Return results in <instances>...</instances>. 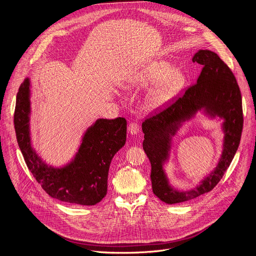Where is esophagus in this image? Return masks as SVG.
Listing matches in <instances>:
<instances>
[{"label":"esophagus","instance_id":"1","mask_svg":"<svg viewBox=\"0 0 256 256\" xmlns=\"http://www.w3.org/2000/svg\"><path fill=\"white\" fill-rule=\"evenodd\" d=\"M128 132H130V134H132V136L138 134L140 132V128H138V126L136 124H134V122L130 124V126H128Z\"/></svg>","mask_w":256,"mask_h":256}]
</instances>
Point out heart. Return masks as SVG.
<instances>
[{
    "label": "heart",
    "instance_id": "1",
    "mask_svg": "<svg viewBox=\"0 0 256 256\" xmlns=\"http://www.w3.org/2000/svg\"><path fill=\"white\" fill-rule=\"evenodd\" d=\"M186 76L165 60H154L142 66L124 85V89L144 88L156 83L146 97V106L151 110L161 109L170 103L184 87Z\"/></svg>",
    "mask_w": 256,
    "mask_h": 256
}]
</instances>
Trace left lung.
Returning a JSON list of instances; mask_svg holds the SVG:
<instances>
[{"label":"left lung","instance_id":"8db88e82","mask_svg":"<svg viewBox=\"0 0 256 256\" xmlns=\"http://www.w3.org/2000/svg\"><path fill=\"white\" fill-rule=\"evenodd\" d=\"M192 62L202 66L196 83L163 112L147 118L142 124L144 134L142 149L152 167L153 192L169 204L196 198L218 184L236 154L243 128L241 92L230 68L216 52L208 50H200ZM198 111L208 117L224 120L222 155L214 170L194 189L178 191L168 184L164 165L170 156L172 138L182 124Z\"/></svg>","mask_w":256,"mask_h":256}]
</instances>
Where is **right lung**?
Returning <instances> with one entry per match:
<instances>
[{
    "label": "right lung",
    "instance_id": "add662e5",
    "mask_svg": "<svg viewBox=\"0 0 256 256\" xmlns=\"http://www.w3.org/2000/svg\"><path fill=\"white\" fill-rule=\"evenodd\" d=\"M30 96V79L26 78L17 93L14 126L28 169L54 198L82 206L98 204L107 192L112 160L126 144V118L97 120L84 132L74 158L62 167H54L48 165L32 147Z\"/></svg>",
    "mask_w": 256,
    "mask_h": 256
}]
</instances>
